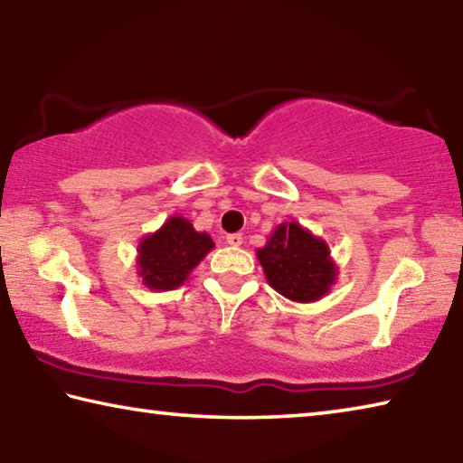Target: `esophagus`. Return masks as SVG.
Segmentation results:
<instances>
[{
  "label": "esophagus",
  "instance_id": "obj_1",
  "mask_svg": "<svg viewBox=\"0 0 463 463\" xmlns=\"http://www.w3.org/2000/svg\"><path fill=\"white\" fill-rule=\"evenodd\" d=\"M226 242H229L231 247H241L242 245V234H239V232L229 234V237H226Z\"/></svg>",
  "mask_w": 463,
  "mask_h": 463
}]
</instances>
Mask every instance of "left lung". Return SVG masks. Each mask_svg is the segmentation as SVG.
<instances>
[{"label":"left lung","mask_w":463,"mask_h":463,"mask_svg":"<svg viewBox=\"0 0 463 463\" xmlns=\"http://www.w3.org/2000/svg\"><path fill=\"white\" fill-rule=\"evenodd\" d=\"M268 284L292 302H317L331 292L339 268L326 241L300 222H281L261 249H257Z\"/></svg>","instance_id":"1"}]
</instances>
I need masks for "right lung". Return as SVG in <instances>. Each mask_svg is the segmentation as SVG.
I'll return each instance as SVG.
<instances>
[{"label": "right lung", "instance_id": "add662e5", "mask_svg": "<svg viewBox=\"0 0 463 463\" xmlns=\"http://www.w3.org/2000/svg\"><path fill=\"white\" fill-rule=\"evenodd\" d=\"M214 249L208 232H198L184 216H169L159 231L140 239L137 273L153 292L175 289Z\"/></svg>", "mask_w": 463, "mask_h": 463}]
</instances>
